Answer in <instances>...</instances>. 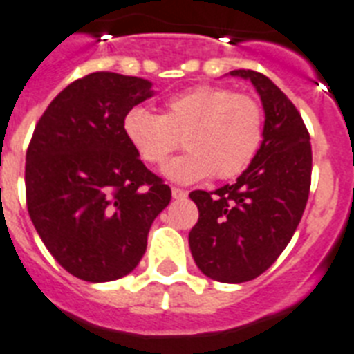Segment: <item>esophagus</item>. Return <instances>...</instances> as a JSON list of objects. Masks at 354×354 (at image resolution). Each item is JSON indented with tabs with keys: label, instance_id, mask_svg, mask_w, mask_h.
I'll list each match as a JSON object with an SVG mask.
<instances>
[{
	"label": "esophagus",
	"instance_id": "1",
	"mask_svg": "<svg viewBox=\"0 0 354 354\" xmlns=\"http://www.w3.org/2000/svg\"><path fill=\"white\" fill-rule=\"evenodd\" d=\"M171 192H172V198H176V200H183V198H187V191H183V189H180V187H172Z\"/></svg>",
	"mask_w": 354,
	"mask_h": 354
}]
</instances>
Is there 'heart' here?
Segmentation results:
<instances>
[{"mask_svg": "<svg viewBox=\"0 0 354 354\" xmlns=\"http://www.w3.org/2000/svg\"><path fill=\"white\" fill-rule=\"evenodd\" d=\"M122 131L138 158L154 167L167 162L182 143L187 152L165 169L174 182H198L211 174L229 180L257 156L263 140V109L249 94L198 85L167 97L160 114L129 109Z\"/></svg>", "mask_w": 354, "mask_h": 354, "instance_id": "heart-1", "label": "heart"}]
</instances>
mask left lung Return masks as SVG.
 Here are the masks:
<instances>
[{
    "label": "left lung",
    "instance_id": "1",
    "mask_svg": "<svg viewBox=\"0 0 354 354\" xmlns=\"http://www.w3.org/2000/svg\"><path fill=\"white\" fill-rule=\"evenodd\" d=\"M257 87L266 111L263 142L234 183L192 191L198 207L189 245L198 269L216 281L254 280L277 261L297 231L311 189L313 152L298 109L257 71H232Z\"/></svg>",
    "mask_w": 354,
    "mask_h": 354
}]
</instances>
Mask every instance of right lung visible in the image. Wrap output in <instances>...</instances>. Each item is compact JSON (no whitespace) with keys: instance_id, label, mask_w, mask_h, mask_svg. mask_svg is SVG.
<instances>
[{"instance_id":"add662e5","label":"right lung","mask_w":354,"mask_h":354,"mask_svg":"<svg viewBox=\"0 0 354 354\" xmlns=\"http://www.w3.org/2000/svg\"><path fill=\"white\" fill-rule=\"evenodd\" d=\"M151 83L116 73L80 77L54 97L27 149L28 216L48 252L73 277L112 281L140 263L171 187L123 136L125 112Z\"/></svg>"}]
</instances>
